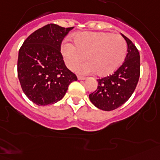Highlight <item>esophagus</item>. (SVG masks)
I'll list each match as a JSON object with an SVG mask.
<instances>
[{"label": "esophagus", "instance_id": "34e87169", "mask_svg": "<svg viewBox=\"0 0 160 160\" xmlns=\"http://www.w3.org/2000/svg\"><path fill=\"white\" fill-rule=\"evenodd\" d=\"M78 80H84V79H86V78L85 77H83V76H78Z\"/></svg>", "mask_w": 160, "mask_h": 160}]
</instances>
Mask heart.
I'll return each instance as SVG.
<instances>
[{"label":"heart","instance_id":"b5f03b06","mask_svg":"<svg viewBox=\"0 0 160 160\" xmlns=\"http://www.w3.org/2000/svg\"><path fill=\"white\" fill-rule=\"evenodd\" d=\"M74 43L75 46L64 42L61 51L66 64L71 68L88 55L89 62L75 67L80 73L96 71L101 76L110 74L123 63L128 51L126 41L121 36L109 32H80L75 36Z\"/></svg>","mask_w":160,"mask_h":160}]
</instances>
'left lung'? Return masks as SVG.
I'll use <instances>...</instances> for the list:
<instances>
[{"instance_id":"1","label":"left lung","mask_w":160,"mask_h":160,"mask_svg":"<svg viewBox=\"0 0 160 160\" xmlns=\"http://www.w3.org/2000/svg\"><path fill=\"white\" fill-rule=\"evenodd\" d=\"M122 36L128 44L124 62L113 74L97 79V89L89 95L92 104L105 111L113 110L123 105L132 95L139 81V51L130 39Z\"/></svg>"}]
</instances>
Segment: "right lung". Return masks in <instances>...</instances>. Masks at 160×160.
<instances>
[{
    "label": "right lung",
    "mask_w": 160,
    "mask_h": 160,
    "mask_svg": "<svg viewBox=\"0 0 160 160\" xmlns=\"http://www.w3.org/2000/svg\"><path fill=\"white\" fill-rule=\"evenodd\" d=\"M72 28L47 24L28 36L19 49L18 80L24 94L36 105L60 101L68 85L78 80L65 66L60 52L62 41Z\"/></svg>",
    "instance_id": "1"
}]
</instances>
